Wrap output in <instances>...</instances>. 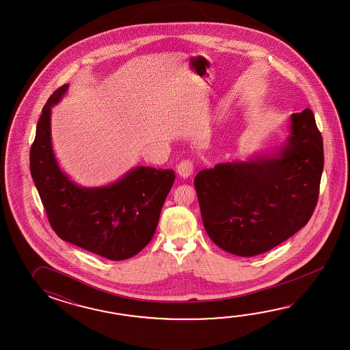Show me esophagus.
Instances as JSON below:
<instances>
[{"label":"esophagus","mask_w":350,"mask_h":350,"mask_svg":"<svg viewBox=\"0 0 350 350\" xmlns=\"http://www.w3.org/2000/svg\"><path fill=\"white\" fill-rule=\"evenodd\" d=\"M176 172H178V175H180L181 178H187V176H190L193 172V161H190V160H183V161L178 165Z\"/></svg>","instance_id":"1"}]
</instances>
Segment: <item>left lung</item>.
<instances>
[{
  "mask_svg": "<svg viewBox=\"0 0 350 350\" xmlns=\"http://www.w3.org/2000/svg\"><path fill=\"white\" fill-rule=\"evenodd\" d=\"M289 131L274 154L217 164L193 180L204 228L225 252L265 253L312 217L324 167L323 137L312 110L293 113Z\"/></svg>",
  "mask_w": 350,
  "mask_h": 350,
  "instance_id": "left-lung-1",
  "label": "left lung"
}]
</instances>
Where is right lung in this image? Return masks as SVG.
Instances as JSON below:
<instances>
[{
  "mask_svg": "<svg viewBox=\"0 0 350 350\" xmlns=\"http://www.w3.org/2000/svg\"><path fill=\"white\" fill-rule=\"evenodd\" d=\"M67 89L56 90L42 109L31 146V175L59 238L109 260H125L154 237L175 174L137 166L111 185H76L61 172L51 144V107Z\"/></svg>",
  "mask_w": 350,
  "mask_h": 350,
  "instance_id": "1",
  "label": "right lung"
}]
</instances>
